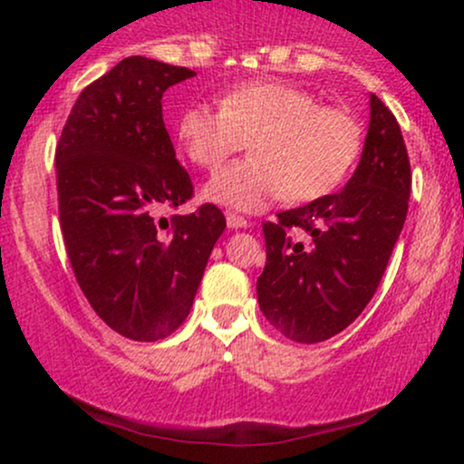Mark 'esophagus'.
Masks as SVG:
<instances>
[{"label": "esophagus", "instance_id": "34e87169", "mask_svg": "<svg viewBox=\"0 0 464 464\" xmlns=\"http://www.w3.org/2000/svg\"><path fill=\"white\" fill-rule=\"evenodd\" d=\"M227 225L228 228H246L250 227V222L244 216L236 214V211H227Z\"/></svg>", "mask_w": 464, "mask_h": 464}]
</instances>
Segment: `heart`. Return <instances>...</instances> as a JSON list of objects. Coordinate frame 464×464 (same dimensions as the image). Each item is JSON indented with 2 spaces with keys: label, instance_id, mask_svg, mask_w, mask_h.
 <instances>
[{
  "label": "heart",
  "instance_id": "heart-1",
  "mask_svg": "<svg viewBox=\"0 0 464 464\" xmlns=\"http://www.w3.org/2000/svg\"><path fill=\"white\" fill-rule=\"evenodd\" d=\"M177 137L189 161L209 169L248 143L253 154L218 169L202 189L209 202L239 211L264 209L281 196L323 198L362 150V126L349 111L321 106L314 93L276 80L237 84L220 106H188Z\"/></svg>",
  "mask_w": 464,
  "mask_h": 464
}]
</instances>
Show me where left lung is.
<instances>
[{"label": "left lung", "instance_id": "1", "mask_svg": "<svg viewBox=\"0 0 464 464\" xmlns=\"http://www.w3.org/2000/svg\"><path fill=\"white\" fill-rule=\"evenodd\" d=\"M412 172L401 129L371 95V124L347 188L264 222L257 301L276 332L323 343L372 299L408 214Z\"/></svg>", "mask_w": 464, "mask_h": 464}]
</instances>
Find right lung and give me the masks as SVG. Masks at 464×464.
I'll return each mask as SVG.
<instances>
[{
  "label": "right lung",
  "instance_id": "right-lung-1",
  "mask_svg": "<svg viewBox=\"0 0 464 464\" xmlns=\"http://www.w3.org/2000/svg\"><path fill=\"white\" fill-rule=\"evenodd\" d=\"M188 67L129 56L82 89L56 143L58 220L73 275L113 332L154 343L183 324L225 214L159 216L194 196L163 124Z\"/></svg>",
  "mask_w": 464,
  "mask_h": 464
}]
</instances>
